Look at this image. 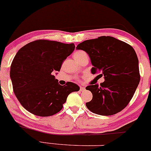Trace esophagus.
Instances as JSON below:
<instances>
[{
	"label": "esophagus",
	"mask_w": 151,
	"mask_h": 151,
	"mask_svg": "<svg viewBox=\"0 0 151 151\" xmlns=\"http://www.w3.org/2000/svg\"><path fill=\"white\" fill-rule=\"evenodd\" d=\"M85 91V87L80 86V91L82 92V91Z\"/></svg>",
	"instance_id": "obj_1"
}]
</instances>
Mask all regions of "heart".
I'll return each instance as SVG.
<instances>
[{"label": "heart", "mask_w": 151, "mask_h": 151, "mask_svg": "<svg viewBox=\"0 0 151 151\" xmlns=\"http://www.w3.org/2000/svg\"><path fill=\"white\" fill-rule=\"evenodd\" d=\"M86 52L83 51V50H77V51H76L74 53V58L76 60L78 61L80 58H81V57H82L83 55H86Z\"/></svg>", "instance_id": "obj_1"}]
</instances>
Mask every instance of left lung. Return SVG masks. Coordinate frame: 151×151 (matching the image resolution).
<instances>
[{"instance_id":"obj_1","label":"left lung","mask_w":151,"mask_h":151,"mask_svg":"<svg viewBox=\"0 0 151 151\" xmlns=\"http://www.w3.org/2000/svg\"><path fill=\"white\" fill-rule=\"evenodd\" d=\"M77 49L88 54L93 68L105 81L86 86L93 99L87 108L100 115H112L122 111L133 97L140 81L139 60L128 43L112 36H100L79 43Z\"/></svg>"}]
</instances>
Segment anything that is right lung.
<instances>
[{
  "mask_svg": "<svg viewBox=\"0 0 151 151\" xmlns=\"http://www.w3.org/2000/svg\"><path fill=\"white\" fill-rule=\"evenodd\" d=\"M74 43L39 39L18 50L10 67L14 95L27 111L41 117L60 112L72 92L79 87L72 82L58 83L53 73L73 52Z\"/></svg>",
  "mask_w": 151,
  "mask_h": 151,
  "instance_id": "add662e5",
  "label": "right lung"
}]
</instances>
